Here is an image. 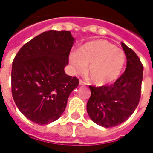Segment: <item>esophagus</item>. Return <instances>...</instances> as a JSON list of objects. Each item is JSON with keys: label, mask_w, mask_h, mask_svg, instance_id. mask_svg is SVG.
Segmentation results:
<instances>
[{"label": "esophagus", "mask_w": 153, "mask_h": 153, "mask_svg": "<svg viewBox=\"0 0 153 153\" xmlns=\"http://www.w3.org/2000/svg\"><path fill=\"white\" fill-rule=\"evenodd\" d=\"M79 84L80 86H82V85H84V84H85V83L83 82V80H79Z\"/></svg>", "instance_id": "1"}]
</instances>
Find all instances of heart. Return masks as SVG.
<instances>
[{"instance_id": "1", "label": "heart", "mask_w": 153, "mask_h": 153, "mask_svg": "<svg viewBox=\"0 0 153 153\" xmlns=\"http://www.w3.org/2000/svg\"><path fill=\"white\" fill-rule=\"evenodd\" d=\"M125 62V51L103 39L88 42L69 55L74 73H83L88 65L87 73L97 86L114 83L121 74Z\"/></svg>"}]
</instances>
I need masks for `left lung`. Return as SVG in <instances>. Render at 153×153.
<instances>
[{"label": "left lung", "instance_id": "left-lung-1", "mask_svg": "<svg viewBox=\"0 0 153 153\" xmlns=\"http://www.w3.org/2000/svg\"><path fill=\"white\" fill-rule=\"evenodd\" d=\"M127 58L125 73L111 86H89L87 111L100 126L111 128L125 122L137 108L141 95L143 66L134 51L121 42Z\"/></svg>", "mask_w": 153, "mask_h": 153}]
</instances>
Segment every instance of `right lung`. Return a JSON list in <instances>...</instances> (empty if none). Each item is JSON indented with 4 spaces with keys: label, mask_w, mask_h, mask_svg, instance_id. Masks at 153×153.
<instances>
[{
    "label": "right lung",
    "mask_w": 153,
    "mask_h": 153,
    "mask_svg": "<svg viewBox=\"0 0 153 153\" xmlns=\"http://www.w3.org/2000/svg\"><path fill=\"white\" fill-rule=\"evenodd\" d=\"M75 39L70 31L44 32L25 44L12 64V96L20 112L38 125H48L65 110L79 79L65 67Z\"/></svg>",
    "instance_id": "obj_1"
}]
</instances>
